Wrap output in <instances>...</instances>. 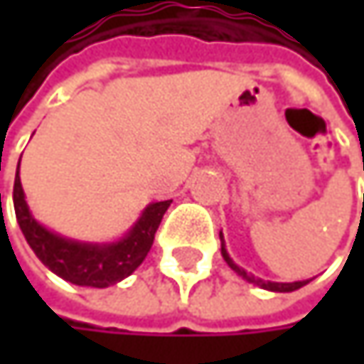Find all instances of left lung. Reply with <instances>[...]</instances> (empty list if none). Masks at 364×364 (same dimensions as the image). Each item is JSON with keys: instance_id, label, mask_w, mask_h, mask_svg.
Masks as SVG:
<instances>
[{"instance_id": "left-lung-1", "label": "left lung", "mask_w": 364, "mask_h": 364, "mask_svg": "<svg viewBox=\"0 0 364 364\" xmlns=\"http://www.w3.org/2000/svg\"><path fill=\"white\" fill-rule=\"evenodd\" d=\"M219 238H221V255H223V259L228 261V265H230L238 276H242L245 280L253 282V284L261 287V289H267V291H274V293H291V291H297V289H301L304 284H308V282H310V280H299V282H269V280L255 278L253 274H247L242 267H238V265L232 261V257H230L228 251H225V240H223V234H221V232H219Z\"/></svg>"}]
</instances>
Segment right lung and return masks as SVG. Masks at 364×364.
Returning a JSON list of instances; mask_svg holds the SVG:
<instances>
[{
    "instance_id": "1",
    "label": "right lung",
    "mask_w": 364,
    "mask_h": 364,
    "mask_svg": "<svg viewBox=\"0 0 364 364\" xmlns=\"http://www.w3.org/2000/svg\"><path fill=\"white\" fill-rule=\"evenodd\" d=\"M12 198H14L16 221L25 234V240L39 257V261L63 280L73 282L77 287H95V289H105L124 280L143 263V259L147 257L154 245L158 225L166 208L171 206V200L154 202L143 210L139 221L122 240L109 245H90V242L63 238L46 230L41 223H37L27 206L18 171L14 179Z\"/></svg>"
}]
</instances>
